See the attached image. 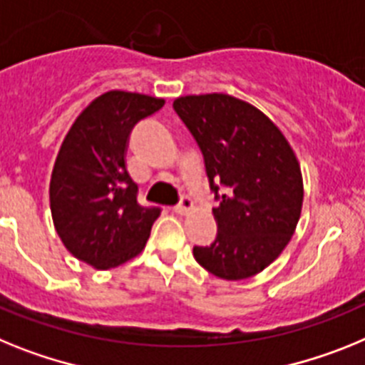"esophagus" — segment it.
Masks as SVG:
<instances>
[{"label": "esophagus", "instance_id": "esophagus-1", "mask_svg": "<svg viewBox=\"0 0 365 365\" xmlns=\"http://www.w3.org/2000/svg\"><path fill=\"white\" fill-rule=\"evenodd\" d=\"M191 209H192V200L187 195H183L182 198H180L178 205H174V211H176L178 215H185L187 211H191Z\"/></svg>", "mask_w": 365, "mask_h": 365}]
</instances>
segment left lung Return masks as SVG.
<instances>
[{
  "instance_id": "1",
  "label": "left lung",
  "mask_w": 365,
  "mask_h": 365,
  "mask_svg": "<svg viewBox=\"0 0 365 365\" xmlns=\"http://www.w3.org/2000/svg\"><path fill=\"white\" fill-rule=\"evenodd\" d=\"M204 156L215 192L217 237L195 246L196 262L239 281L281 255L296 231L303 178L287 138L252 104L226 93L185 95L173 104Z\"/></svg>"
}]
</instances>
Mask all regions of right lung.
<instances>
[{"label": "right lung", "instance_id": "1", "mask_svg": "<svg viewBox=\"0 0 365 365\" xmlns=\"http://www.w3.org/2000/svg\"><path fill=\"white\" fill-rule=\"evenodd\" d=\"M163 104L150 95L106 91L82 110L58 150L49 185L55 230L78 261L97 270L141 253L160 217V207L138 202L125 154L132 128Z\"/></svg>", "mask_w": 365, "mask_h": 365}]
</instances>
